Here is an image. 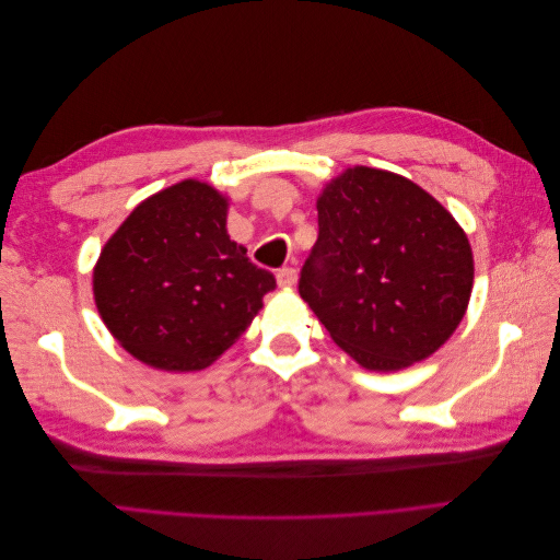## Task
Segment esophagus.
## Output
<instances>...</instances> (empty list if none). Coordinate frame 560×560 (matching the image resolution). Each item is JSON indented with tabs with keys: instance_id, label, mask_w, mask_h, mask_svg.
Returning a JSON list of instances; mask_svg holds the SVG:
<instances>
[{
	"instance_id": "esophagus-1",
	"label": "esophagus",
	"mask_w": 560,
	"mask_h": 560,
	"mask_svg": "<svg viewBox=\"0 0 560 560\" xmlns=\"http://www.w3.org/2000/svg\"><path fill=\"white\" fill-rule=\"evenodd\" d=\"M276 280H278V287H294L296 284V270L290 268V266H284L276 273Z\"/></svg>"
}]
</instances>
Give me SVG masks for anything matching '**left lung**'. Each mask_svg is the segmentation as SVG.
I'll use <instances>...</instances> for the list:
<instances>
[{"label": "left lung", "instance_id": "8db88e82", "mask_svg": "<svg viewBox=\"0 0 560 560\" xmlns=\"http://www.w3.org/2000/svg\"><path fill=\"white\" fill-rule=\"evenodd\" d=\"M317 229L299 294L352 360L397 371L448 341L474 261L467 235L428 191L352 167L319 196Z\"/></svg>", "mask_w": 560, "mask_h": 560}]
</instances>
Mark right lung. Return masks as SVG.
Returning a JSON list of instances; mask_svg holds the SVG:
<instances>
[{"instance_id": "add662e5", "label": "right lung", "mask_w": 560, "mask_h": 560, "mask_svg": "<svg viewBox=\"0 0 560 560\" xmlns=\"http://www.w3.org/2000/svg\"><path fill=\"white\" fill-rule=\"evenodd\" d=\"M276 278L226 233V200L186 179L135 208L93 273L97 311L135 358L167 371L212 364L249 327Z\"/></svg>"}]
</instances>
